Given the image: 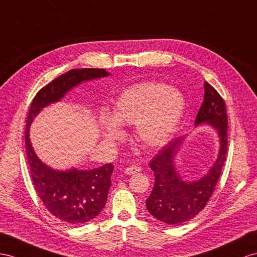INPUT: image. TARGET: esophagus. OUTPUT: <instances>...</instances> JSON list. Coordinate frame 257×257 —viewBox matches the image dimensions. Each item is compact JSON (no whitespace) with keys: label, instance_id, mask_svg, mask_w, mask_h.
<instances>
[{"label":"esophagus","instance_id":"obj_1","mask_svg":"<svg viewBox=\"0 0 257 257\" xmlns=\"http://www.w3.org/2000/svg\"><path fill=\"white\" fill-rule=\"evenodd\" d=\"M140 172H141V167L140 166H137V165L130 166V167L126 168V170H124V173H126L127 175H134V174L140 173Z\"/></svg>","mask_w":257,"mask_h":257}]
</instances>
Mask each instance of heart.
<instances>
[{
	"label": "heart",
	"mask_w": 257,
	"mask_h": 257,
	"mask_svg": "<svg viewBox=\"0 0 257 257\" xmlns=\"http://www.w3.org/2000/svg\"><path fill=\"white\" fill-rule=\"evenodd\" d=\"M185 107V97L177 89L164 83H140L123 91L111 116L103 114L101 121L109 140L121 137L119 124H136L138 139L149 148H159L174 135Z\"/></svg>",
	"instance_id": "1"
}]
</instances>
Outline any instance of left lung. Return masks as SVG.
<instances>
[{"label":"left lung","mask_w":257,"mask_h":257,"mask_svg":"<svg viewBox=\"0 0 257 257\" xmlns=\"http://www.w3.org/2000/svg\"><path fill=\"white\" fill-rule=\"evenodd\" d=\"M205 122L215 128L219 137L218 157L201 179L183 181L176 172L174 159L181 147L183 137L170 141L149 163L155 182L146 202L149 212L168 225H179L192 219L205 207L221 174L228 150V117L226 103L207 81L204 82V100L197 111L195 124Z\"/></svg>","instance_id":"1"}]
</instances>
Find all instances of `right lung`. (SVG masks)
<instances>
[{
	"label": "right lung",
	"mask_w": 257,
	"mask_h": 257,
	"mask_svg": "<svg viewBox=\"0 0 257 257\" xmlns=\"http://www.w3.org/2000/svg\"><path fill=\"white\" fill-rule=\"evenodd\" d=\"M108 76L97 68L71 69L57 77L38 92L31 102L26 120L25 144L32 183L49 212L62 221L80 225L90 221L102 212L111 186L113 164L90 169L54 170L38 159L29 138V126L39 111L51 103L60 101L69 91L82 81Z\"/></svg>",
	"instance_id": "obj_1"
}]
</instances>
